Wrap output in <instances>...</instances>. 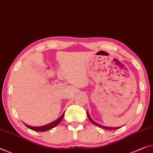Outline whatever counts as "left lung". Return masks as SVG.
<instances>
[{"mask_svg":"<svg viewBox=\"0 0 153 153\" xmlns=\"http://www.w3.org/2000/svg\"><path fill=\"white\" fill-rule=\"evenodd\" d=\"M87 116H88V118H89L90 121H91V122L92 123H93V124L95 125H97V126H98V127H101V128H103V129H107V130H114V129H119V128L122 127H106V126H103V125H100V124H99V123H97L94 122V120H93L92 119V118H91V116L89 115V114H88V111H87Z\"/></svg>","mask_w":153,"mask_h":153,"instance_id":"obj_1","label":"left lung"}]
</instances>
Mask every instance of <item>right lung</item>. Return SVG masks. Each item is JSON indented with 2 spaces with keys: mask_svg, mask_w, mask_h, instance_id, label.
<instances>
[{
  "mask_svg": "<svg viewBox=\"0 0 153 153\" xmlns=\"http://www.w3.org/2000/svg\"><path fill=\"white\" fill-rule=\"evenodd\" d=\"M64 114H65V112L62 114L61 116H60V117L58 118V119H56L54 121H53V122H52V123H49V124L43 125V126H41V127H33V126L28 125L26 124V123H24V124L28 128H29L30 129L35 131H39V132L47 131L52 129L54 127H56L58 125H59L60 122H61V120H62V118H63V117H64Z\"/></svg>",
  "mask_w": 153,
  "mask_h": 153,
  "instance_id": "1",
  "label": "right lung"
}]
</instances>
